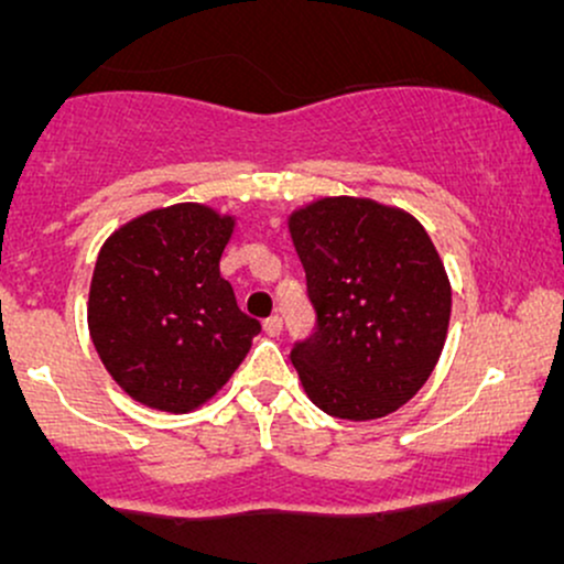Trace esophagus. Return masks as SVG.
Wrapping results in <instances>:
<instances>
[{
  "label": "esophagus",
  "instance_id": "1",
  "mask_svg": "<svg viewBox=\"0 0 564 564\" xmlns=\"http://www.w3.org/2000/svg\"><path fill=\"white\" fill-rule=\"evenodd\" d=\"M281 332H283V318L281 315H270V318L264 321V334L278 336Z\"/></svg>",
  "mask_w": 564,
  "mask_h": 564
}]
</instances>
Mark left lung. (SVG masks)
Listing matches in <instances>:
<instances>
[{
    "mask_svg": "<svg viewBox=\"0 0 564 564\" xmlns=\"http://www.w3.org/2000/svg\"><path fill=\"white\" fill-rule=\"evenodd\" d=\"M315 328L291 349L328 416L368 422L424 387L443 352L451 283L419 219L368 198H321L289 219Z\"/></svg>",
    "mask_w": 564,
    "mask_h": 564,
    "instance_id": "obj_1",
    "label": "left lung"
}]
</instances>
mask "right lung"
I'll return each instance as SVG.
<instances>
[{"label": "right lung", "instance_id": "obj_1", "mask_svg": "<svg viewBox=\"0 0 564 564\" xmlns=\"http://www.w3.org/2000/svg\"><path fill=\"white\" fill-rule=\"evenodd\" d=\"M232 217L200 204L153 209L102 243L89 336L129 398L185 413L223 390L262 332L219 275Z\"/></svg>", "mask_w": 564, "mask_h": 564}]
</instances>
